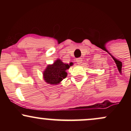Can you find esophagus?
<instances>
[{
  "label": "esophagus",
  "instance_id": "esophagus-1",
  "mask_svg": "<svg viewBox=\"0 0 131 131\" xmlns=\"http://www.w3.org/2000/svg\"><path fill=\"white\" fill-rule=\"evenodd\" d=\"M82 60L81 58H78L76 59V62H77V63L78 64H81L82 63Z\"/></svg>",
  "mask_w": 131,
  "mask_h": 131
}]
</instances>
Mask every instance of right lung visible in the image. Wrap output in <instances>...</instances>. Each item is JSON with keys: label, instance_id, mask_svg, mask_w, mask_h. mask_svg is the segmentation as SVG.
Segmentation results:
<instances>
[{"label": "right lung", "instance_id": "right-lung-1", "mask_svg": "<svg viewBox=\"0 0 131 131\" xmlns=\"http://www.w3.org/2000/svg\"><path fill=\"white\" fill-rule=\"evenodd\" d=\"M72 65L64 63L60 59L57 60L52 64H49L43 71V77L47 84L57 85L67 76L66 70Z\"/></svg>", "mask_w": 131, "mask_h": 131}]
</instances>
